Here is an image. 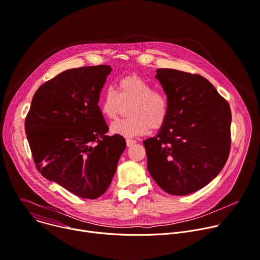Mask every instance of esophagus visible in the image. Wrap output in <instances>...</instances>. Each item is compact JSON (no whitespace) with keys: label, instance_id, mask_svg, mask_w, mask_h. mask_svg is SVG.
Returning a JSON list of instances; mask_svg holds the SVG:
<instances>
[{"label":"esophagus","instance_id":"obj_1","mask_svg":"<svg viewBox=\"0 0 260 260\" xmlns=\"http://www.w3.org/2000/svg\"><path fill=\"white\" fill-rule=\"evenodd\" d=\"M126 143H127V147H132L136 144V141H134V139H131V138H127Z\"/></svg>","mask_w":260,"mask_h":260}]
</instances>
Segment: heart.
Wrapping results in <instances>:
<instances>
[{"mask_svg":"<svg viewBox=\"0 0 260 260\" xmlns=\"http://www.w3.org/2000/svg\"><path fill=\"white\" fill-rule=\"evenodd\" d=\"M129 108L128 119H119L111 124L110 131L124 137L146 135L160 129L167 122L170 113L168 96L154 90V86L136 75L123 77L117 82V92L107 88L100 100L102 113L114 119Z\"/></svg>","mask_w":260,"mask_h":260,"instance_id":"obj_1","label":"heart"}]
</instances>
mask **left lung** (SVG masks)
Returning <instances> with one entry per match:
<instances>
[{
    "label": "left lung",
    "instance_id": "obj_1",
    "mask_svg": "<svg viewBox=\"0 0 260 260\" xmlns=\"http://www.w3.org/2000/svg\"><path fill=\"white\" fill-rule=\"evenodd\" d=\"M170 103L166 124L144 141L148 171L165 191L185 196L206 186L224 168L231 145L228 102L204 77L158 69Z\"/></svg>",
    "mask_w": 260,
    "mask_h": 260
}]
</instances>
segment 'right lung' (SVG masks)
I'll list each match as a JSON object with an SVG mask.
<instances>
[{
	"instance_id": "obj_1",
	"label": "right lung",
	"mask_w": 260,
	"mask_h": 260,
	"mask_svg": "<svg viewBox=\"0 0 260 260\" xmlns=\"http://www.w3.org/2000/svg\"><path fill=\"white\" fill-rule=\"evenodd\" d=\"M112 69H72L44 83L33 95L25 130L36 169L46 179L84 199L109 187L126 149L121 135L108 136L98 103Z\"/></svg>"
}]
</instances>
